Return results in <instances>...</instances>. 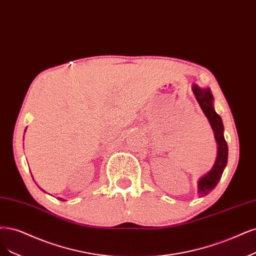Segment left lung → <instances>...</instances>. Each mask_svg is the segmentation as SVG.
I'll return each instance as SVG.
<instances>
[{"label": "left lung", "mask_w": 256, "mask_h": 256, "mask_svg": "<svg viewBox=\"0 0 256 256\" xmlns=\"http://www.w3.org/2000/svg\"><path fill=\"white\" fill-rule=\"evenodd\" d=\"M192 90L201 110L204 111V116L210 122L217 143V156L212 170L198 180L199 197H204L216 188L217 183L222 178L228 163V144L224 136V129L222 120L214 109V98L210 89V88H200L196 84H194L192 86Z\"/></svg>", "instance_id": "obj_1"}]
</instances>
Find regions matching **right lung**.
<instances>
[{"mask_svg":"<svg viewBox=\"0 0 256 256\" xmlns=\"http://www.w3.org/2000/svg\"><path fill=\"white\" fill-rule=\"evenodd\" d=\"M25 130H26V129H25ZM59 199H60L61 201H66V200H64V199H62V198H59Z\"/></svg>","mask_w":256,"mask_h":256,"instance_id":"add662e5","label":"right lung"}]
</instances>
